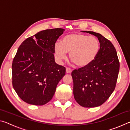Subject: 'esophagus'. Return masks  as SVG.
Masks as SVG:
<instances>
[{"label": "esophagus", "instance_id": "34e87169", "mask_svg": "<svg viewBox=\"0 0 130 130\" xmlns=\"http://www.w3.org/2000/svg\"><path fill=\"white\" fill-rule=\"evenodd\" d=\"M66 73H72V70L69 69V68H66Z\"/></svg>", "mask_w": 130, "mask_h": 130}]
</instances>
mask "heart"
Wrapping results in <instances>:
<instances>
[{
    "mask_svg": "<svg viewBox=\"0 0 130 130\" xmlns=\"http://www.w3.org/2000/svg\"><path fill=\"white\" fill-rule=\"evenodd\" d=\"M100 50V42L94 37L76 33L63 37L61 43L54 45V51L57 60L61 61L69 53L70 60L77 67L83 68L88 66L95 60Z\"/></svg>",
    "mask_w": 130,
    "mask_h": 130,
    "instance_id": "b5f03b06",
    "label": "heart"
}]
</instances>
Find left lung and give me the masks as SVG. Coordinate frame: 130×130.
Masks as SVG:
<instances>
[{
    "instance_id": "8db88e82",
    "label": "left lung",
    "mask_w": 130,
    "mask_h": 130,
    "mask_svg": "<svg viewBox=\"0 0 130 130\" xmlns=\"http://www.w3.org/2000/svg\"><path fill=\"white\" fill-rule=\"evenodd\" d=\"M83 32L98 37L100 50L91 64L72 72L74 98L81 106L96 107L106 102L115 89L119 61L115 48L108 39L93 31Z\"/></svg>"
}]
</instances>
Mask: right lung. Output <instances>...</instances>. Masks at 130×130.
Returning a JSON list of instances; mask_svg holds the SVG:
<instances>
[{
	"label": "right lung",
	"mask_w": 130,
	"mask_h": 130,
	"mask_svg": "<svg viewBox=\"0 0 130 130\" xmlns=\"http://www.w3.org/2000/svg\"><path fill=\"white\" fill-rule=\"evenodd\" d=\"M63 28L41 31L24 41L12 64V86L28 104L42 105L52 100L66 69L57 64L54 47Z\"/></svg>",
	"instance_id": "obj_1"
}]
</instances>
